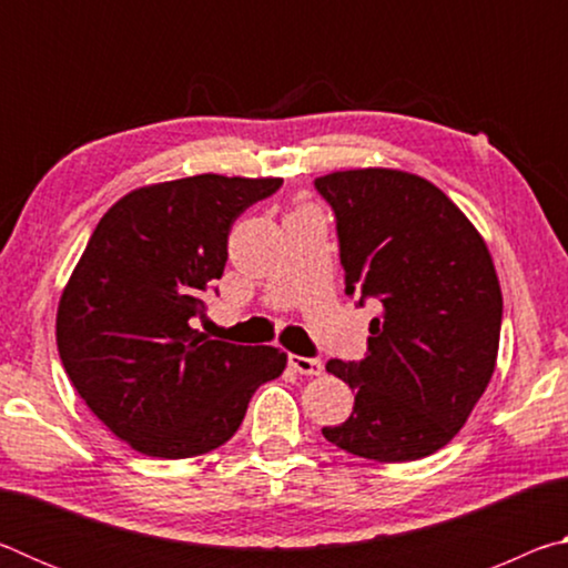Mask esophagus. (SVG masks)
I'll use <instances>...</instances> for the list:
<instances>
[{
	"label": "esophagus",
	"instance_id": "obj_1",
	"mask_svg": "<svg viewBox=\"0 0 568 568\" xmlns=\"http://www.w3.org/2000/svg\"><path fill=\"white\" fill-rule=\"evenodd\" d=\"M287 363H291V368L303 373V376H321L323 373V361L321 358H305V355H291L287 358Z\"/></svg>",
	"mask_w": 568,
	"mask_h": 568
}]
</instances>
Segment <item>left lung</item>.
<instances>
[{
	"label": "left lung",
	"mask_w": 568,
	"mask_h": 568,
	"mask_svg": "<svg viewBox=\"0 0 568 568\" xmlns=\"http://www.w3.org/2000/svg\"><path fill=\"white\" fill-rule=\"evenodd\" d=\"M313 185L335 215L345 293L381 303L363 358L325 365L355 390V406L323 436L386 464L436 454L496 368L504 297L488 247L418 175L368 168Z\"/></svg>",
	"instance_id": "8db88e82"
}]
</instances>
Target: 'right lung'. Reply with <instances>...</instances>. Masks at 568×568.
Returning a JSON list of instances; mask_svg holds the SVG:
<instances>
[{
	"label": "right lung",
	"mask_w": 568,
	"mask_h": 568,
	"mask_svg": "<svg viewBox=\"0 0 568 568\" xmlns=\"http://www.w3.org/2000/svg\"><path fill=\"white\" fill-rule=\"evenodd\" d=\"M283 180L195 175L140 187L94 227L57 311L72 386L114 436L155 458L207 454L285 368L271 345L213 341L203 318L240 213Z\"/></svg>",
	"instance_id": "add662e5"
}]
</instances>
